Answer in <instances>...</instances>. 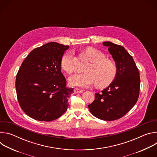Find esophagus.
<instances>
[{
  "instance_id": "1",
  "label": "esophagus",
  "mask_w": 157,
  "mask_h": 157,
  "mask_svg": "<svg viewBox=\"0 0 157 157\" xmlns=\"http://www.w3.org/2000/svg\"><path fill=\"white\" fill-rule=\"evenodd\" d=\"M83 92V90H82V89H79L78 88H75L74 89V93H82Z\"/></svg>"
}]
</instances>
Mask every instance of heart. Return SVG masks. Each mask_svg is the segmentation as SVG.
Segmentation results:
<instances>
[{"label":"heart","instance_id":"obj_1","mask_svg":"<svg viewBox=\"0 0 157 157\" xmlns=\"http://www.w3.org/2000/svg\"><path fill=\"white\" fill-rule=\"evenodd\" d=\"M84 52L90 63L86 66L85 72L76 74L69 79L70 84L86 87L95 83V86L99 88L110 84L117 75V68L116 63L105 58V55L97 49L87 48ZM61 66L68 74H71L74 71L71 52H67L63 55Z\"/></svg>","mask_w":157,"mask_h":157}]
</instances>
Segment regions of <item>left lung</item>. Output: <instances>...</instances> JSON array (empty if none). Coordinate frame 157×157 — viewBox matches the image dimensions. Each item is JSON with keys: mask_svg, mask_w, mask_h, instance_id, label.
I'll list each match as a JSON object with an SVG mask.
<instances>
[{"mask_svg": "<svg viewBox=\"0 0 157 157\" xmlns=\"http://www.w3.org/2000/svg\"><path fill=\"white\" fill-rule=\"evenodd\" d=\"M108 47L117 66V75L112 83L88 105L96 117L111 121L125 115L138 100L140 79L137 67L131 55L121 45L110 41L102 43Z\"/></svg>", "mask_w": 157, "mask_h": 157, "instance_id": "obj_1", "label": "left lung"}]
</instances>
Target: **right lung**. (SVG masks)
<instances>
[{
	"instance_id": "obj_1",
	"label": "right lung",
	"mask_w": 157,
	"mask_h": 157,
	"mask_svg": "<svg viewBox=\"0 0 157 157\" xmlns=\"http://www.w3.org/2000/svg\"><path fill=\"white\" fill-rule=\"evenodd\" d=\"M68 48L50 42L33 50L22 62L16 76V92L20 106L31 118L52 121L67 110L74 91L66 87L61 59Z\"/></svg>"
}]
</instances>
